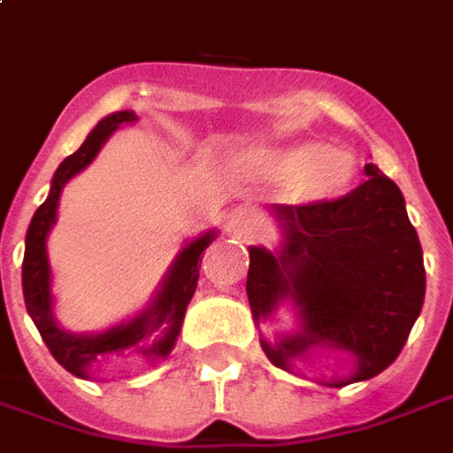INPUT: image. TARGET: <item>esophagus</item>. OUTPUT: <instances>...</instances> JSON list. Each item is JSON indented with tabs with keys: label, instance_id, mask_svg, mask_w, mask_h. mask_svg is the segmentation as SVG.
Wrapping results in <instances>:
<instances>
[{
	"label": "esophagus",
	"instance_id": "obj_1",
	"mask_svg": "<svg viewBox=\"0 0 453 453\" xmlns=\"http://www.w3.org/2000/svg\"><path fill=\"white\" fill-rule=\"evenodd\" d=\"M233 233H235L238 238L253 241V238H257V233H260V226H257L256 218L241 215V218H235V223H233Z\"/></svg>",
	"mask_w": 453,
	"mask_h": 453
}]
</instances>
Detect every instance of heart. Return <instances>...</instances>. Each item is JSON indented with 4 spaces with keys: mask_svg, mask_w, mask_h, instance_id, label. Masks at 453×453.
Listing matches in <instances>:
<instances>
[{
    "mask_svg": "<svg viewBox=\"0 0 453 453\" xmlns=\"http://www.w3.org/2000/svg\"><path fill=\"white\" fill-rule=\"evenodd\" d=\"M245 167L260 180L293 185V193L305 203L343 196L356 178V157L351 152L316 140L253 148L245 155Z\"/></svg>",
    "mask_w": 453,
    "mask_h": 453,
    "instance_id": "obj_1",
    "label": "heart"
}]
</instances>
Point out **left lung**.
I'll return each mask as SVG.
<instances>
[{
  "label": "left lung",
  "instance_id": "obj_1",
  "mask_svg": "<svg viewBox=\"0 0 453 453\" xmlns=\"http://www.w3.org/2000/svg\"><path fill=\"white\" fill-rule=\"evenodd\" d=\"M366 175L335 200L273 205L283 250L253 245L245 283L256 320L271 319L283 301L298 308V334L260 341L273 366L290 371L313 346L351 353V376L326 381L335 388L373 379L396 361L426 293L424 253L401 190L373 163Z\"/></svg>",
  "mask_w": 453,
  "mask_h": 453
}]
</instances>
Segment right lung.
Segmentation results:
<instances>
[{
    "mask_svg": "<svg viewBox=\"0 0 453 453\" xmlns=\"http://www.w3.org/2000/svg\"><path fill=\"white\" fill-rule=\"evenodd\" d=\"M134 119L137 118L130 110L107 115L87 134L82 148L72 152L70 157H65V163L57 167L55 178H52L50 196L35 212L27 230V241H24L22 290L27 313L35 320L42 341L47 343L57 364L80 379H89L95 371L112 368L119 358L157 361L173 351L188 303L197 288V275H200V263H203L200 253L215 238V230H211L193 242H188L175 257L173 268L165 275L163 288L157 290L155 301L133 320L115 326L104 334L89 335L70 334L57 326L52 316V271H50V257H47V235L57 220L59 193L67 185V180L74 178L80 170H85L87 165L97 157V152L110 134Z\"/></svg>",
    "mask_w": 453,
    "mask_h": 453,
    "instance_id": "add662e5",
    "label": "right lung"
}]
</instances>
